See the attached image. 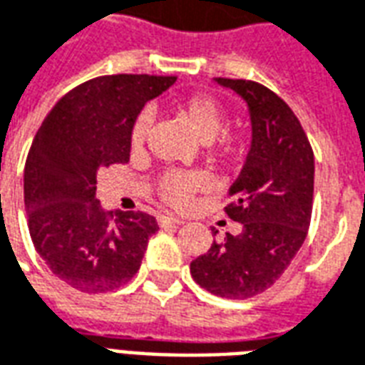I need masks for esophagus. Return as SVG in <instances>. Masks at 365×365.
<instances>
[{"label":"esophagus","mask_w":365,"mask_h":365,"mask_svg":"<svg viewBox=\"0 0 365 365\" xmlns=\"http://www.w3.org/2000/svg\"><path fill=\"white\" fill-rule=\"evenodd\" d=\"M158 225L160 227H170V225H183V221L174 217V215H160Z\"/></svg>","instance_id":"34e87169"}]
</instances>
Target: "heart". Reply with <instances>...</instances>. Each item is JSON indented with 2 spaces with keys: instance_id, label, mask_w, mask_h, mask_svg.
I'll list each match as a JSON object with an SVG mask.
<instances>
[{
  "instance_id": "b5f03b06",
  "label": "heart",
  "mask_w": 365,
  "mask_h": 365,
  "mask_svg": "<svg viewBox=\"0 0 365 365\" xmlns=\"http://www.w3.org/2000/svg\"><path fill=\"white\" fill-rule=\"evenodd\" d=\"M174 111L180 119L201 138L209 140L207 150L209 156L219 164H237L245 156L246 138L237 130H222L225 127V111L215 97L207 93H195L174 103ZM150 128V115L140 113L130 128V144L133 148L143 146ZM205 185V178L201 174L187 172H168L158 180V195L172 207L187 205L190 197Z\"/></svg>"
}]
</instances>
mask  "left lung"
Segmentation results:
<instances>
[{
	"label": "left lung",
	"instance_id": "left-lung-1",
	"mask_svg": "<svg viewBox=\"0 0 365 365\" xmlns=\"http://www.w3.org/2000/svg\"><path fill=\"white\" fill-rule=\"evenodd\" d=\"M248 105L252 143L225 211L240 235L213 240L191 262L195 283L213 295L248 299L266 291L303 246L313 211L314 156L305 130L282 97L250 80L215 78ZM213 235H217L215 230Z\"/></svg>",
	"mask_w": 365,
	"mask_h": 365
}]
</instances>
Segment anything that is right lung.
<instances>
[{"label":"right lung","mask_w":365,"mask_h":365,"mask_svg":"<svg viewBox=\"0 0 365 365\" xmlns=\"http://www.w3.org/2000/svg\"><path fill=\"white\" fill-rule=\"evenodd\" d=\"M174 76H99L60 99L35 135L25 164V209L36 252L56 277L83 293H105L140 268L158 222L143 211L105 213L97 172L127 164L130 128L146 101Z\"/></svg>","instance_id":"right-lung-1"}]
</instances>
